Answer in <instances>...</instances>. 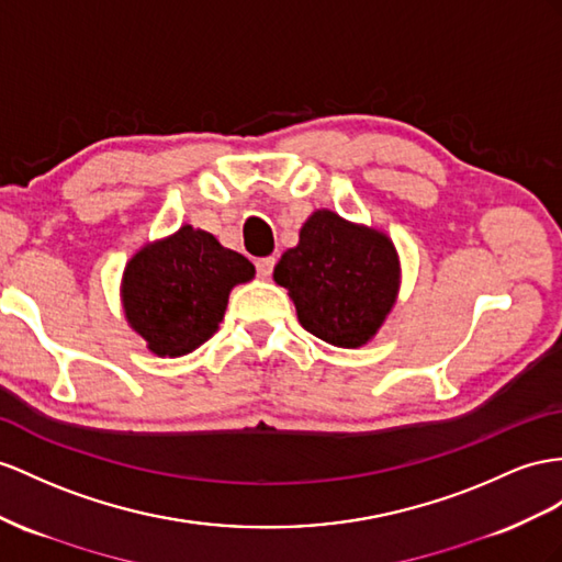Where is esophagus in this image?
Returning <instances> with one entry per match:
<instances>
[{"instance_id":"obj_1","label":"esophagus","mask_w":562,"mask_h":562,"mask_svg":"<svg viewBox=\"0 0 562 562\" xmlns=\"http://www.w3.org/2000/svg\"><path fill=\"white\" fill-rule=\"evenodd\" d=\"M272 268H276V258H272V256L258 258V261H256V272H258V278H261V280H268L272 276Z\"/></svg>"}]
</instances>
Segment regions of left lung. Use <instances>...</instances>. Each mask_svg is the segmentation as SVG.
Masks as SVG:
<instances>
[{
    "label": "left lung",
    "instance_id": "left-lung-1",
    "mask_svg": "<svg viewBox=\"0 0 562 562\" xmlns=\"http://www.w3.org/2000/svg\"><path fill=\"white\" fill-rule=\"evenodd\" d=\"M272 280L294 301L311 335L339 349H358L380 333L401 290V258L392 237L351 223L329 209L313 211Z\"/></svg>",
    "mask_w": 562,
    "mask_h": 562
}]
</instances>
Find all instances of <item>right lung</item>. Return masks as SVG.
I'll list each match as a JSON object with an SVG mask.
<instances>
[{
    "label": "right lung",
    "mask_w": 562,
    "mask_h": 562,
    "mask_svg": "<svg viewBox=\"0 0 562 562\" xmlns=\"http://www.w3.org/2000/svg\"><path fill=\"white\" fill-rule=\"evenodd\" d=\"M254 276L247 256L225 249L206 229L182 225L125 263L123 315L154 356L180 358L215 335L233 286Z\"/></svg>",
    "instance_id": "1"
}]
</instances>
